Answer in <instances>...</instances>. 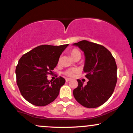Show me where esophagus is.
Here are the masks:
<instances>
[{
    "label": "esophagus",
    "instance_id": "obj_1",
    "mask_svg": "<svg viewBox=\"0 0 133 133\" xmlns=\"http://www.w3.org/2000/svg\"><path fill=\"white\" fill-rule=\"evenodd\" d=\"M65 80H66V82H69V81H70V78H66V79H65Z\"/></svg>",
    "mask_w": 133,
    "mask_h": 133
}]
</instances>
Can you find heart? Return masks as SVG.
Masks as SVG:
<instances>
[{"instance_id": "b5f03b06", "label": "heart", "mask_w": 133, "mask_h": 133, "mask_svg": "<svg viewBox=\"0 0 133 133\" xmlns=\"http://www.w3.org/2000/svg\"><path fill=\"white\" fill-rule=\"evenodd\" d=\"M70 54L71 56L73 59H74L77 56H81V53L79 51L76 49H72V51L70 52ZM77 72V70L76 69H69V70H67L66 72H65V74L68 77H72L73 75L75 72Z\"/></svg>"}]
</instances>
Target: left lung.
Wrapping results in <instances>:
<instances>
[{
	"label": "left lung",
	"mask_w": 133,
	"mask_h": 133,
	"mask_svg": "<svg viewBox=\"0 0 133 133\" xmlns=\"http://www.w3.org/2000/svg\"><path fill=\"white\" fill-rule=\"evenodd\" d=\"M73 45L84 52V72L89 80L78 85L73 91L77 102L87 108H96L105 103L114 92L117 83V65L110 52L99 44L82 41Z\"/></svg>",
	"instance_id": "8db88e82"
}]
</instances>
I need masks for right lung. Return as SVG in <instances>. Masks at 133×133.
Listing matches in <instances>:
<instances>
[{"mask_svg":"<svg viewBox=\"0 0 133 133\" xmlns=\"http://www.w3.org/2000/svg\"><path fill=\"white\" fill-rule=\"evenodd\" d=\"M68 45H39L21 56L16 68V82L21 95L27 101L43 107L57 98L65 79L59 77L49 81L48 74H52Z\"/></svg>","mask_w":133,"mask_h":133,"instance_id":"add662e5","label":"right lung"}]
</instances>
